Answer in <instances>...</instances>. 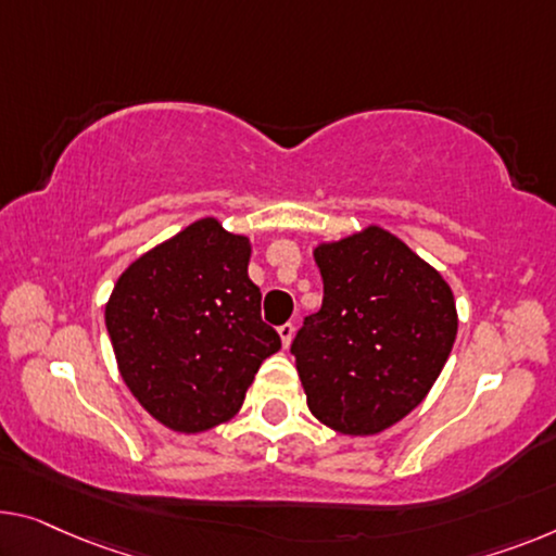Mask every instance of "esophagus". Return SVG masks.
<instances>
[{"label": "esophagus", "instance_id": "34e87169", "mask_svg": "<svg viewBox=\"0 0 556 556\" xmlns=\"http://www.w3.org/2000/svg\"><path fill=\"white\" fill-rule=\"evenodd\" d=\"M277 331H279V337H281V344L289 346V342H292V337H294V325H292V321L281 325Z\"/></svg>", "mask_w": 556, "mask_h": 556}]
</instances>
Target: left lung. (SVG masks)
Listing matches in <instances>:
<instances>
[{
  "instance_id": "left-lung-1",
  "label": "left lung",
  "mask_w": 556,
  "mask_h": 556,
  "mask_svg": "<svg viewBox=\"0 0 556 556\" xmlns=\"http://www.w3.org/2000/svg\"><path fill=\"white\" fill-rule=\"evenodd\" d=\"M314 260L325 300L292 342L306 404L337 432L379 434L425 400L450 357L452 289L379 227L319 244Z\"/></svg>"
}]
</instances>
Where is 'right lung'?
<instances>
[{"label": "right lung", "mask_w": 556, "mask_h": 556, "mask_svg": "<svg viewBox=\"0 0 556 556\" xmlns=\"http://www.w3.org/2000/svg\"><path fill=\"white\" fill-rule=\"evenodd\" d=\"M250 239L199 219L131 262L104 321L129 392L174 432H204L235 417L262 362L281 339L262 321L247 275Z\"/></svg>", "instance_id": "right-lung-1"}]
</instances>
